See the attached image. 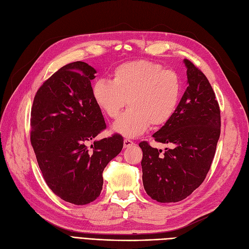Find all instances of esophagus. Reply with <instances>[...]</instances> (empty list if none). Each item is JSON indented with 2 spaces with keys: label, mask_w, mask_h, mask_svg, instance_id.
<instances>
[{
  "label": "esophagus",
  "mask_w": 249,
  "mask_h": 249,
  "mask_svg": "<svg viewBox=\"0 0 249 249\" xmlns=\"http://www.w3.org/2000/svg\"><path fill=\"white\" fill-rule=\"evenodd\" d=\"M133 144H134V141H132L131 139L126 138V139L124 140V147H131Z\"/></svg>",
  "instance_id": "obj_1"
}]
</instances>
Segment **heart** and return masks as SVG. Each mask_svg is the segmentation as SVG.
Masks as SVG:
<instances>
[{
  "mask_svg": "<svg viewBox=\"0 0 249 249\" xmlns=\"http://www.w3.org/2000/svg\"><path fill=\"white\" fill-rule=\"evenodd\" d=\"M92 97L107 117L116 119L115 132L137 137L150 125L160 127L173 118L181 97V82L172 70L149 60H134L117 66L111 79H98L92 87Z\"/></svg>",
  "mask_w": 249,
  "mask_h": 249,
  "instance_id": "obj_1",
  "label": "heart"
}]
</instances>
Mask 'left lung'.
I'll list each match as a JSON object with an SVG mask.
<instances>
[{"label":"left lung","instance_id":"left-lung-1","mask_svg":"<svg viewBox=\"0 0 249 249\" xmlns=\"http://www.w3.org/2000/svg\"><path fill=\"white\" fill-rule=\"evenodd\" d=\"M184 63L189 87L173 118L153 135L173 147L162 153L147 141L139 143L144 190L162 203L185 199L203 182L221 132L220 107L210 82L191 60Z\"/></svg>","mask_w":249,"mask_h":249}]
</instances>
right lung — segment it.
I'll return each instance as SVG.
<instances>
[{
	"label": "right lung",
	"mask_w": 249,
	"mask_h": 249,
	"mask_svg": "<svg viewBox=\"0 0 249 249\" xmlns=\"http://www.w3.org/2000/svg\"><path fill=\"white\" fill-rule=\"evenodd\" d=\"M95 73L84 62L62 67L39 87L31 108L30 141L43 178L56 196L75 205L98 198L104 169L124 146L117 133L89 146L106 129L92 97Z\"/></svg>",
	"instance_id": "1"
}]
</instances>
